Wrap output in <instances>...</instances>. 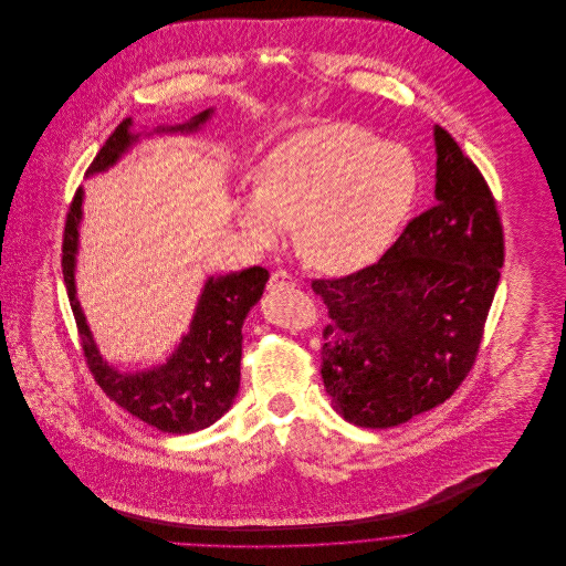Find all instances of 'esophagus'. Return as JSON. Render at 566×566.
Listing matches in <instances>:
<instances>
[{"mask_svg": "<svg viewBox=\"0 0 566 566\" xmlns=\"http://www.w3.org/2000/svg\"><path fill=\"white\" fill-rule=\"evenodd\" d=\"M296 281L294 276L287 272V270H274L272 276H270V283L268 287L274 292V290H285V287H294Z\"/></svg>", "mask_w": 566, "mask_h": 566, "instance_id": "1", "label": "esophagus"}]
</instances>
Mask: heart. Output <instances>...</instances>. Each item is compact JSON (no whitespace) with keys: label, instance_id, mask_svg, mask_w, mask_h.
I'll list each match as a JSON object with an SVG mask.
<instances>
[{"label":"heart","instance_id":"heart-1","mask_svg":"<svg viewBox=\"0 0 566 566\" xmlns=\"http://www.w3.org/2000/svg\"><path fill=\"white\" fill-rule=\"evenodd\" d=\"M418 187L416 163L355 124H321L281 142L256 189L238 202V222L259 245L298 227V248L324 272H350L395 238Z\"/></svg>","mask_w":566,"mask_h":566}]
</instances>
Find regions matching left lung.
I'll list each match as a JSON object with an SVG mask.
<instances>
[{
    "label": "left lung",
    "instance_id": "left-lung-1",
    "mask_svg": "<svg viewBox=\"0 0 566 566\" xmlns=\"http://www.w3.org/2000/svg\"><path fill=\"white\" fill-rule=\"evenodd\" d=\"M433 139L436 205L377 263L312 283L331 318L324 388L357 427H397L444 403L475 364L499 285L503 227L492 191L444 128Z\"/></svg>",
    "mask_w": 566,
    "mask_h": 566
}]
</instances>
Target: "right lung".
I'll return each mask as SVG.
<instances>
[{"label":"right lung","mask_w":566,"mask_h":566,"mask_svg":"<svg viewBox=\"0 0 566 566\" xmlns=\"http://www.w3.org/2000/svg\"><path fill=\"white\" fill-rule=\"evenodd\" d=\"M211 113L213 108L196 115L182 126L157 128V133H193L211 117ZM130 126L133 119L128 117L113 130V135L88 165L86 176L108 169L119 161V157L135 142H139V135H133ZM82 193L84 191L81 187L70 205L65 222L63 279L78 324L82 353L93 379L111 401L165 433H191L213 424L231 409L238 397L242 324L263 294V287L270 279L268 270L252 265L242 272L209 276L191 326L169 359L150 370L119 373L115 366L102 359L76 298L74 270L78 254Z\"/></svg>","instance_id":"1"}]
</instances>
